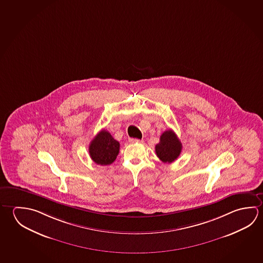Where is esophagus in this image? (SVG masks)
<instances>
[{
	"label": "esophagus",
	"mask_w": 263,
	"mask_h": 263,
	"mask_svg": "<svg viewBox=\"0 0 263 263\" xmlns=\"http://www.w3.org/2000/svg\"><path fill=\"white\" fill-rule=\"evenodd\" d=\"M130 143H142V140L138 139V138H129Z\"/></svg>",
	"instance_id": "obj_1"
}]
</instances>
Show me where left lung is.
Returning <instances> with one entry per match:
<instances>
[{"label": "left lung", "mask_w": 263, "mask_h": 263, "mask_svg": "<svg viewBox=\"0 0 263 263\" xmlns=\"http://www.w3.org/2000/svg\"><path fill=\"white\" fill-rule=\"evenodd\" d=\"M182 151V143L173 130H166L161 134L160 142L155 146L157 156L162 162L171 163L175 161Z\"/></svg>", "instance_id": "left-lung-1"}]
</instances>
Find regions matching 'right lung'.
Here are the masks:
<instances>
[{"label":"right lung","mask_w":263,"mask_h":263,"mask_svg":"<svg viewBox=\"0 0 263 263\" xmlns=\"http://www.w3.org/2000/svg\"><path fill=\"white\" fill-rule=\"evenodd\" d=\"M119 148V142L108 131L102 129L91 140L88 152L92 161L97 164L109 165L116 161Z\"/></svg>","instance_id":"add662e5"}]
</instances>
